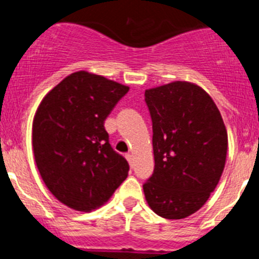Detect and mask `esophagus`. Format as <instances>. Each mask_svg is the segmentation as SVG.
<instances>
[{
    "label": "esophagus",
    "mask_w": 259,
    "mask_h": 259,
    "mask_svg": "<svg viewBox=\"0 0 259 259\" xmlns=\"http://www.w3.org/2000/svg\"><path fill=\"white\" fill-rule=\"evenodd\" d=\"M125 157H126V160L129 161V164L132 165L133 164V155H132V153H126V155H125Z\"/></svg>",
    "instance_id": "1"
}]
</instances>
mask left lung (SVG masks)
Returning a JSON list of instances; mask_svg holds the SVG:
<instances>
[{
    "label": "left lung",
    "instance_id": "obj_1",
    "mask_svg": "<svg viewBox=\"0 0 259 259\" xmlns=\"http://www.w3.org/2000/svg\"><path fill=\"white\" fill-rule=\"evenodd\" d=\"M152 118L153 174L147 204L166 220L196 213L215 190L227 156V130L210 95L188 81L144 93Z\"/></svg>",
    "mask_w": 259,
    "mask_h": 259
}]
</instances>
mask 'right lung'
Listing matches in <instances>:
<instances>
[{
  "instance_id": "right-lung-1",
  "label": "right lung",
  "mask_w": 259,
  "mask_h": 259,
  "mask_svg": "<svg viewBox=\"0 0 259 259\" xmlns=\"http://www.w3.org/2000/svg\"><path fill=\"white\" fill-rule=\"evenodd\" d=\"M129 86L78 71L44 97L32 124L34 161L62 204L92 211L126 179L129 164L113 151L104 120Z\"/></svg>"
}]
</instances>
